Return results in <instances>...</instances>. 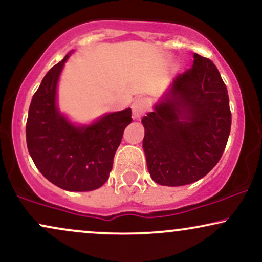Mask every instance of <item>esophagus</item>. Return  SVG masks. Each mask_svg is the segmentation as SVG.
Masks as SVG:
<instances>
[{"instance_id": "34e87169", "label": "esophagus", "mask_w": 262, "mask_h": 262, "mask_svg": "<svg viewBox=\"0 0 262 262\" xmlns=\"http://www.w3.org/2000/svg\"><path fill=\"white\" fill-rule=\"evenodd\" d=\"M150 106V101L146 98H138L135 99L132 104V111H133L134 118H140L142 115L146 112V110Z\"/></svg>"}]
</instances>
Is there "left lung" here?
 Returning a JSON list of instances; mask_svg holds the SVG:
<instances>
[{
	"label": "left lung",
	"mask_w": 262,
	"mask_h": 262,
	"mask_svg": "<svg viewBox=\"0 0 262 262\" xmlns=\"http://www.w3.org/2000/svg\"><path fill=\"white\" fill-rule=\"evenodd\" d=\"M193 59L141 120L148 173L163 186L205 177L220 161L230 135V100L220 72L210 59L197 53Z\"/></svg>",
	"instance_id": "left-lung-1"
}]
</instances>
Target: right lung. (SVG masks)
Masks as SVG:
<instances>
[{"label":"right lung","instance_id":"add662e5","mask_svg":"<svg viewBox=\"0 0 262 262\" xmlns=\"http://www.w3.org/2000/svg\"><path fill=\"white\" fill-rule=\"evenodd\" d=\"M69 54L42 79L26 122L29 154L41 174L66 191H93L107 181L132 110L112 112L89 125L72 124L57 106V84Z\"/></svg>","mask_w":262,"mask_h":262}]
</instances>
